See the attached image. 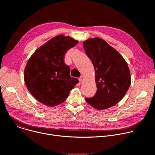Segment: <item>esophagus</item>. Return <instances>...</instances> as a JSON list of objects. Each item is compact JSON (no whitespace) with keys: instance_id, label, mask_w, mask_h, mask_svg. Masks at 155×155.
I'll use <instances>...</instances> for the list:
<instances>
[{"instance_id":"34e87169","label":"esophagus","mask_w":155,"mask_h":155,"mask_svg":"<svg viewBox=\"0 0 155 155\" xmlns=\"http://www.w3.org/2000/svg\"><path fill=\"white\" fill-rule=\"evenodd\" d=\"M84 76H83V75H81V76L79 78V81H80V82H83V81H84Z\"/></svg>"}]
</instances>
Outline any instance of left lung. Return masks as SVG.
<instances>
[{"instance_id": "1", "label": "left lung", "mask_w": 155, "mask_h": 155, "mask_svg": "<svg viewBox=\"0 0 155 155\" xmlns=\"http://www.w3.org/2000/svg\"><path fill=\"white\" fill-rule=\"evenodd\" d=\"M83 47L94 65L97 86L96 94L86 98V102L97 110L115 105L124 97L130 85L127 63L118 51L101 38L84 41Z\"/></svg>"}]
</instances>
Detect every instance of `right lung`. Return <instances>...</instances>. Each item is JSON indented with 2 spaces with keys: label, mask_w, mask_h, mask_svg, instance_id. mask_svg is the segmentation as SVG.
I'll return each mask as SVG.
<instances>
[{
  "label": "right lung",
  "mask_w": 155,
  "mask_h": 155,
  "mask_svg": "<svg viewBox=\"0 0 155 155\" xmlns=\"http://www.w3.org/2000/svg\"><path fill=\"white\" fill-rule=\"evenodd\" d=\"M78 41L58 35L37 48L29 59L24 71L26 86L40 102L54 107L64 102L78 83L70 75L64 55Z\"/></svg>",
  "instance_id": "obj_1"
}]
</instances>
